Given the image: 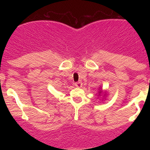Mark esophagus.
<instances>
[{
	"label": "esophagus",
	"mask_w": 150,
	"mask_h": 150,
	"mask_svg": "<svg viewBox=\"0 0 150 150\" xmlns=\"http://www.w3.org/2000/svg\"><path fill=\"white\" fill-rule=\"evenodd\" d=\"M75 85L77 87H81L82 86V82H75Z\"/></svg>",
	"instance_id": "esophagus-1"
}]
</instances>
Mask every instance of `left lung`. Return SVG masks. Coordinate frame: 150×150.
<instances>
[{
	"label": "left lung",
	"instance_id": "obj_1",
	"mask_svg": "<svg viewBox=\"0 0 150 150\" xmlns=\"http://www.w3.org/2000/svg\"><path fill=\"white\" fill-rule=\"evenodd\" d=\"M99 94H100V92H99Z\"/></svg>",
	"mask_w": 150,
	"mask_h": 150
}]
</instances>
